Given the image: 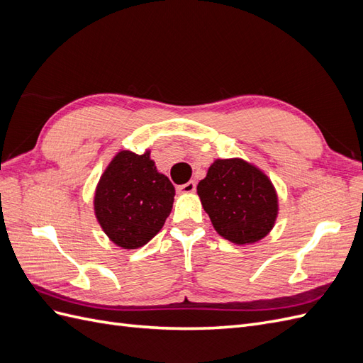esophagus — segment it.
Segmentation results:
<instances>
[{
	"label": "esophagus",
	"instance_id": "esophagus-1",
	"mask_svg": "<svg viewBox=\"0 0 363 363\" xmlns=\"http://www.w3.org/2000/svg\"><path fill=\"white\" fill-rule=\"evenodd\" d=\"M195 189H196V183L195 182H188V183H184V184H180L179 188H177V191L180 194H192V192H195Z\"/></svg>",
	"mask_w": 363,
	"mask_h": 363
}]
</instances>
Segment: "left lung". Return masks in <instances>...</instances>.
<instances>
[{"label": "left lung", "instance_id": "8db88e82", "mask_svg": "<svg viewBox=\"0 0 363 363\" xmlns=\"http://www.w3.org/2000/svg\"><path fill=\"white\" fill-rule=\"evenodd\" d=\"M196 192L216 232L233 244H255L276 223V189L265 174L242 159L215 160Z\"/></svg>", "mask_w": 363, "mask_h": 363}]
</instances>
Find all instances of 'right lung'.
<instances>
[{"label":"right lung","mask_w":363,"mask_h":363,"mask_svg":"<svg viewBox=\"0 0 363 363\" xmlns=\"http://www.w3.org/2000/svg\"><path fill=\"white\" fill-rule=\"evenodd\" d=\"M174 195L172 183L157 171L150 151H119L98 182L94 208L112 242L135 250L160 232Z\"/></svg>","instance_id":"1"}]
</instances>
